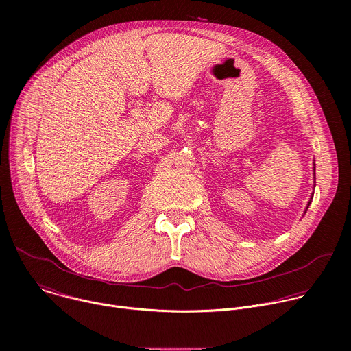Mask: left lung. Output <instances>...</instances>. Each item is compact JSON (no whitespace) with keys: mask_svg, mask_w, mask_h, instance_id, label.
I'll use <instances>...</instances> for the list:
<instances>
[{"mask_svg":"<svg viewBox=\"0 0 351 351\" xmlns=\"http://www.w3.org/2000/svg\"><path fill=\"white\" fill-rule=\"evenodd\" d=\"M310 203H311V202H310ZM310 203H308V206H310ZM307 208H308V207H307Z\"/></svg>","mask_w":351,"mask_h":351,"instance_id":"left-lung-1","label":"left lung"}]
</instances>
